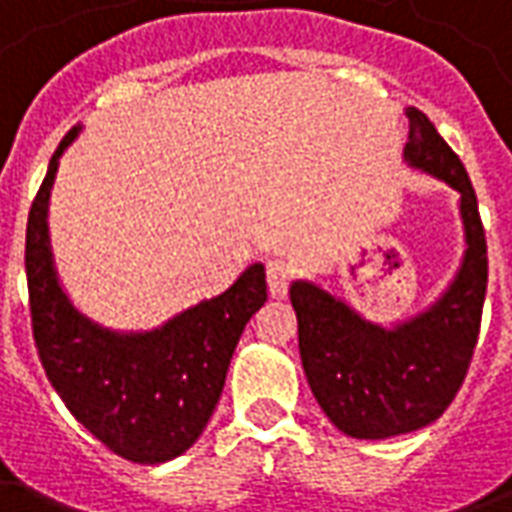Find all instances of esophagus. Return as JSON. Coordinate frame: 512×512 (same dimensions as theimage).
Returning a JSON list of instances; mask_svg holds the SVG:
<instances>
[{
	"label": "esophagus",
	"instance_id": "esophagus-1",
	"mask_svg": "<svg viewBox=\"0 0 512 512\" xmlns=\"http://www.w3.org/2000/svg\"><path fill=\"white\" fill-rule=\"evenodd\" d=\"M266 279H268V293L274 299H285L290 282V268L282 260H268L266 263Z\"/></svg>",
	"mask_w": 512,
	"mask_h": 512
}]
</instances>
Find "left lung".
I'll use <instances>...</instances> for the list:
<instances>
[{
	"mask_svg": "<svg viewBox=\"0 0 512 512\" xmlns=\"http://www.w3.org/2000/svg\"><path fill=\"white\" fill-rule=\"evenodd\" d=\"M403 161L458 191L463 255L450 285L422 312L392 326L312 279H293L299 354L312 395L351 439H389L436 422L461 389L483 315L488 257L472 180L419 109H406Z\"/></svg>",
	"mask_w": 512,
	"mask_h": 512,
	"instance_id": "8db88e82",
	"label": "left lung"
}]
</instances>
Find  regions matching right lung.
<instances>
[{"mask_svg": "<svg viewBox=\"0 0 512 512\" xmlns=\"http://www.w3.org/2000/svg\"><path fill=\"white\" fill-rule=\"evenodd\" d=\"M51 156L27 222V285L40 362L73 417L134 463H167L189 450L224 389L241 332L266 304V266L252 263L230 288L175 312L153 329H112L62 288L49 235V200L62 153Z\"/></svg>", "mask_w": 512, "mask_h": 512, "instance_id": "1", "label": "right lung"}]
</instances>
